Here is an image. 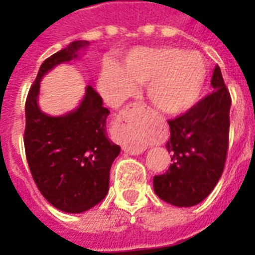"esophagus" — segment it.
Listing matches in <instances>:
<instances>
[{"mask_svg":"<svg viewBox=\"0 0 255 255\" xmlns=\"http://www.w3.org/2000/svg\"><path fill=\"white\" fill-rule=\"evenodd\" d=\"M138 109L140 104H132L119 112L117 123L113 129V137L115 141H118L123 146V149L130 154H140L143 150V146L141 145L143 128L136 115Z\"/></svg>","mask_w":255,"mask_h":255,"instance_id":"obj_1","label":"esophagus"}]
</instances>
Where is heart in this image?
<instances>
[{
	"mask_svg": "<svg viewBox=\"0 0 255 255\" xmlns=\"http://www.w3.org/2000/svg\"><path fill=\"white\" fill-rule=\"evenodd\" d=\"M207 66L198 52L177 47H137L121 66L108 63L99 75V88L110 105H119L147 85V97L167 114H182L200 97Z\"/></svg>",
	"mask_w": 255,
	"mask_h": 255,
	"instance_id": "heart-1",
	"label": "heart"
}]
</instances>
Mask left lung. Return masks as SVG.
<instances>
[{
    "instance_id": "obj_1",
    "label": "left lung",
    "mask_w": 255,
    "mask_h": 255,
    "mask_svg": "<svg viewBox=\"0 0 255 255\" xmlns=\"http://www.w3.org/2000/svg\"><path fill=\"white\" fill-rule=\"evenodd\" d=\"M214 91L185 114L169 119L168 152L173 163L154 177V191L176 207H192L204 200L223 173L230 133L231 96L220 66L212 77Z\"/></svg>"
}]
</instances>
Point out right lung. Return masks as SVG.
<instances>
[{
	"instance_id": "add662e5",
	"label": "right lung",
	"mask_w": 255,
	"mask_h": 255,
	"mask_svg": "<svg viewBox=\"0 0 255 255\" xmlns=\"http://www.w3.org/2000/svg\"><path fill=\"white\" fill-rule=\"evenodd\" d=\"M87 41H74L42 63L25 101L24 147L35 185L50 204L66 213H82L109 191V174L121 147L109 140V110L92 86L75 112L50 117L37 105L39 82L55 65L77 57Z\"/></svg>"
}]
</instances>
